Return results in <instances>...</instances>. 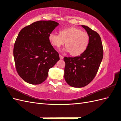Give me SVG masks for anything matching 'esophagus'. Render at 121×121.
Instances as JSON below:
<instances>
[{"label":"esophagus","mask_w":121,"mask_h":121,"mask_svg":"<svg viewBox=\"0 0 121 121\" xmlns=\"http://www.w3.org/2000/svg\"><path fill=\"white\" fill-rule=\"evenodd\" d=\"M60 60H63V58H64V57H63V55H60Z\"/></svg>","instance_id":"34e87169"}]
</instances>
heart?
Instances as JSON below:
<instances>
[{
  "label": "heart",
  "instance_id": "b5f03b06",
  "mask_svg": "<svg viewBox=\"0 0 121 121\" xmlns=\"http://www.w3.org/2000/svg\"><path fill=\"white\" fill-rule=\"evenodd\" d=\"M48 39L52 46L60 48L65 43L66 51L73 56L81 55L87 49L90 43L88 34L80 29L69 27L59 30L58 35L51 33Z\"/></svg>",
  "mask_w": 121,
  "mask_h": 121
}]
</instances>
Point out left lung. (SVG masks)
<instances>
[{
    "label": "left lung",
    "mask_w": 121,
    "mask_h": 121,
    "mask_svg": "<svg viewBox=\"0 0 121 121\" xmlns=\"http://www.w3.org/2000/svg\"><path fill=\"white\" fill-rule=\"evenodd\" d=\"M82 26L90 36L87 49L79 56L64 58L65 81L70 86L78 88L84 87L93 81L103 57V47L99 34L87 26Z\"/></svg>",
    "instance_id": "8db88e82"
}]
</instances>
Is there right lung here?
<instances>
[{
    "instance_id": "right-lung-1",
    "label": "right lung",
    "mask_w": 121,
    "mask_h": 121,
    "mask_svg": "<svg viewBox=\"0 0 121 121\" xmlns=\"http://www.w3.org/2000/svg\"><path fill=\"white\" fill-rule=\"evenodd\" d=\"M58 25L52 20H39L20 31L14 44L13 57L17 73L27 83H43L50 68L60 60L59 54L48 39Z\"/></svg>"
}]
</instances>
